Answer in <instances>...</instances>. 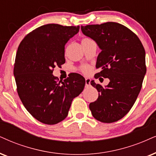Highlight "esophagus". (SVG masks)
<instances>
[{
	"label": "esophagus",
	"mask_w": 156,
	"mask_h": 156,
	"mask_svg": "<svg viewBox=\"0 0 156 156\" xmlns=\"http://www.w3.org/2000/svg\"><path fill=\"white\" fill-rule=\"evenodd\" d=\"M90 78H86V81H85V83H86V87H88V86H90Z\"/></svg>",
	"instance_id": "obj_1"
}]
</instances>
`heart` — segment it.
<instances>
[{
    "instance_id": "b5f03b06",
    "label": "heart",
    "mask_w": 156,
    "mask_h": 156,
    "mask_svg": "<svg viewBox=\"0 0 156 156\" xmlns=\"http://www.w3.org/2000/svg\"><path fill=\"white\" fill-rule=\"evenodd\" d=\"M82 70H83V72L84 73H88L90 72V68H88V67H87V66H85V67H83V68H82Z\"/></svg>"
}]
</instances>
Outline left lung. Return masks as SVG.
I'll use <instances>...</instances> for the list:
<instances>
[{"mask_svg":"<svg viewBox=\"0 0 156 156\" xmlns=\"http://www.w3.org/2000/svg\"><path fill=\"white\" fill-rule=\"evenodd\" d=\"M81 31L101 50L96 65L101 71L95 78L109 79L104 87L90 81L98 98L89 104V109L98 121L117 122L131 109L141 90L146 73L145 49L137 35L118 23L81 26Z\"/></svg>","mask_w":156,"mask_h":156,"instance_id":"1","label":"left lung"}]
</instances>
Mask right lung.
Instances as JSON below:
<instances>
[{"label":"right lung","mask_w":156,"mask_h":156,"mask_svg":"<svg viewBox=\"0 0 156 156\" xmlns=\"http://www.w3.org/2000/svg\"><path fill=\"white\" fill-rule=\"evenodd\" d=\"M80 27L46 24L25 37L18 48L13 75L23 106L38 121L55 125L65 119L73 98L83 90L85 78L73 73L63 81L53 68L66 62L65 46Z\"/></svg>","instance_id":"1"}]
</instances>
